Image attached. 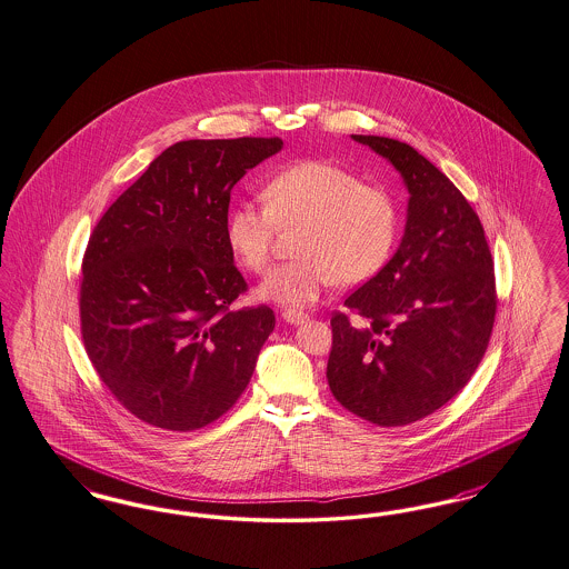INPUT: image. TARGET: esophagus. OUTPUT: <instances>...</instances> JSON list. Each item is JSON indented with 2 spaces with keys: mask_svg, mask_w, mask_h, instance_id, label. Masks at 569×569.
I'll list each match as a JSON object with an SVG mask.
<instances>
[{
  "mask_svg": "<svg viewBox=\"0 0 569 569\" xmlns=\"http://www.w3.org/2000/svg\"><path fill=\"white\" fill-rule=\"evenodd\" d=\"M281 318L286 319L288 323H302V321L309 319V316L305 311H298V309H283Z\"/></svg>",
  "mask_w": 569,
  "mask_h": 569,
  "instance_id": "1",
  "label": "esophagus"
}]
</instances>
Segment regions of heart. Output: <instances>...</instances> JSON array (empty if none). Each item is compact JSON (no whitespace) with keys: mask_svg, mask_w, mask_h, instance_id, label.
Returning <instances> with one entry per match:
<instances>
[{"mask_svg":"<svg viewBox=\"0 0 569 569\" xmlns=\"http://www.w3.org/2000/svg\"><path fill=\"white\" fill-rule=\"evenodd\" d=\"M262 201L237 204L228 216V246L246 269L267 273L279 230L300 227V258L269 274L262 298L311 305L337 281L353 286L379 273L393 250V199L335 162L305 160L277 171L262 186Z\"/></svg>","mask_w":569,"mask_h":569,"instance_id":"b5f03b06","label":"heart"}]
</instances>
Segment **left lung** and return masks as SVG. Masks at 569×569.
Segmentation results:
<instances>
[{"mask_svg": "<svg viewBox=\"0 0 569 569\" xmlns=\"http://www.w3.org/2000/svg\"><path fill=\"white\" fill-rule=\"evenodd\" d=\"M389 160L409 188L405 237L386 267L335 311L328 386L345 409L381 428L445 407L491 339L496 273L477 211L409 143L351 136Z\"/></svg>", "mask_w": 569, "mask_h": 569, "instance_id": "8db88e82", "label": "left lung"}]
</instances>
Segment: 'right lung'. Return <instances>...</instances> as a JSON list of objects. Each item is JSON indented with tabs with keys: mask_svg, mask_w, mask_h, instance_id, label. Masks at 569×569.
<instances>
[{
	"mask_svg": "<svg viewBox=\"0 0 569 569\" xmlns=\"http://www.w3.org/2000/svg\"><path fill=\"white\" fill-rule=\"evenodd\" d=\"M279 137L188 139L150 162L92 230L80 332L99 379L137 419L192 432L234 407L273 332L271 307L232 309L230 190Z\"/></svg>",
	"mask_w": 569,
	"mask_h": 569,
	"instance_id": "right-lung-1",
	"label": "right lung"
}]
</instances>
